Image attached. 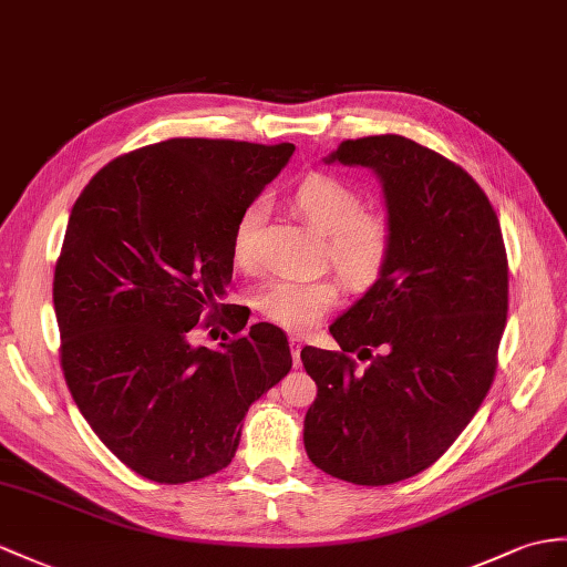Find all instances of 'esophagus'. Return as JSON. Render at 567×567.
<instances>
[{"instance_id": "34e87169", "label": "esophagus", "mask_w": 567, "mask_h": 567, "mask_svg": "<svg viewBox=\"0 0 567 567\" xmlns=\"http://www.w3.org/2000/svg\"><path fill=\"white\" fill-rule=\"evenodd\" d=\"M300 351H302V341L300 337H291V353H293V368H300L302 361H300Z\"/></svg>"}]
</instances>
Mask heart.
<instances>
[{
    "label": "heart",
    "mask_w": 567,
    "mask_h": 567,
    "mask_svg": "<svg viewBox=\"0 0 567 567\" xmlns=\"http://www.w3.org/2000/svg\"><path fill=\"white\" fill-rule=\"evenodd\" d=\"M291 202L317 233L327 236L329 261L353 291H365L380 279L390 261L392 230L382 214L363 212V199L353 187L331 175H308L293 189ZM259 220L261 204L252 202L233 228L230 252L240 267L255 265ZM337 300L339 286L327 276L281 279L259 296L257 308L269 322L302 334L320 324Z\"/></svg>",
    "instance_id": "1"
}]
</instances>
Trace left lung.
<instances>
[{
  "label": "left lung",
  "mask_w": 567,
  "mask_h": 567,
  "mask_svg": "<svg viewBox=\"0 0 567 567\" xmlns=\"http://www.w3.org/2000/svg\"><path fill=\"white\" fill-rule=\"evenodd\" d=\"M324 163L380 177L392 252L329 327L341 351H300L317 384L302 440L322 472L388 486L443 457L491 390L507 320L505 243L474 177L406 136L341 142ZM349 352L369 368L355 371Z\"/></svg>",
  "instance_id": "1"
}]
</instances>
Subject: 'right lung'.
<instances>
[{
	"label": "right lung",
	"instance_id": "1",
	"mask_svg": "<svg viewBox=\"0 0 567 567\" xmlns=\"http://www.w3.org/2000/svg\"><path fill=\"white\" fill-rule=\"evenodd\" d=\"M293 151L168 140L110 161L74 204L52 284L64 380L93 433L144 478L228 466L247 409L293 365L279 327L243 334L250 315L224 302L236 220ZM199 321L237 339L195 348Z\"/></svg>",
	"mask_w": 567,
	"mask_h": 567
}]
</instances>
